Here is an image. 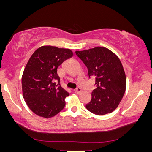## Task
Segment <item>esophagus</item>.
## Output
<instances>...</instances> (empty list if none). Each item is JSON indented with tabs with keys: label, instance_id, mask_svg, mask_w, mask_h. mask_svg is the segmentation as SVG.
Masks as SVG:
<instances>
[{
	"label": "esophagus",
	"instance_id": "34e87169",
	"mask_svg": "<svg viewBox=\"0 0 152 152\" xmlns=\"http://www.w3.org/2000/svg\"><path fill=\"white\" fill-rule=\"evenodd\" d=\"M75 91L76 93L79 94V93H80L81 92H82V88H81L80 87H77V88L75 89Z\"/></svg>",
	"mask_w": 152,
	"mask_h": 152
}]
</instances>
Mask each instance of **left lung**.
<instances>
[{"label":"left lung","mask_w":152,"mask_h":152,"mask_svg":"<svg viewBox=\"0 0 152 152\" xmlns=\"http://www.w3.org/2000/svg\"><path fill=\"white\" fill-rule=\"evenodd\" d=\"M76 55L88 69L89 77L95 78L96 86L86 108L96 115L113 112L121 101L126 90V76L121 61L110 50L95 47L76 51Z\"/></svg>","instance_id":"left-lung-1"}]
</instances>
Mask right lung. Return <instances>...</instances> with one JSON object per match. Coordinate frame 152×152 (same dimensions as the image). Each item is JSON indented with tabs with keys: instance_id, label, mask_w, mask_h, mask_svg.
<instances>
[{
	"instance_id": "add662e5",
	"label": "right lung",
	"mask_w": 152,
	"mask_h": 152,
	"mask_svg": "<svg viewBox=\"0 0 152 152\" xmlns=\"http://www.w3.org/2000/svg\"><path fill=\"white\" fill-rule=\"evenodd\" d=\"M70 49L44 45L37 50L22 76V90L27 105L37 115L45 118L59 113L69 95L60 85L57 68L72 57Z\"/></svg>"
}]
</instances>
